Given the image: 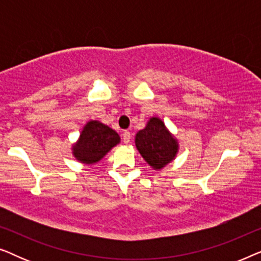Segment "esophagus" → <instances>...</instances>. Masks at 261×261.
Instances as JSON below:
<instances>
[{"instance_id":"34e87169","label":"esophagus","mask_w":261,"mask_h":261,"mask_svg":"<svg viewBox=\"0 0 261 261\" xmlns=\"http://www.w3.org/2000/svg\"><path fill=\"white\" fill-rule=\"evenodd\" d=\"M130 138H132V135H130V132H128V130H124L123 133H122V140H123L124 144H129V141H130Z\"/></svg>"}]
</instances>
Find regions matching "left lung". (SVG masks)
<instances>
[{"label": "left lung", "mask_w": 261, "mask_h": 261, "mask_svg": "<svg viewBox=\"0 0 261 261\" xmlns=\"http://www.w3.org/2000/svg\"><path fill=\"white\" fill-rule=\"evenodd\" d=\"M135 145L146 162L155 170L163 169L174 158L177 141L165 128L162 120L152 117L145 129L138 132Z\"/></svg>", "instance_id": "left-lung-1"}]
</instances>
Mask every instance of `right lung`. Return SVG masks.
<instances>
[{
  "label": "right lung",
  "instance_id": "obj_1",
  "mask_svg": "<svg viewBox=\"0 0 261 261\" xmlns=\"http://www.w3.org/2000/svg\"><path fill=\"white\" fill-rule=\"evenodd\" d=\"M119 142L120 137L115 130L98 121H90L73 146V155L82 163H97Z\"/></svg>",
  "mask_w": 261,
  "mask_h": 261
}]
</instances>
